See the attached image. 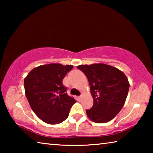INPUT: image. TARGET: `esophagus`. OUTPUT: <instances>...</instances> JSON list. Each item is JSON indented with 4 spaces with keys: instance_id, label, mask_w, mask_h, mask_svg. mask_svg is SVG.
<instances>
[{
    "instance_id": "obj_1",
    "label": "esophagus",
    "mask_w": 153,
    "mask_h": 153,
    "mask_svg": "<svg viewBox=\"0 0 153 153\" xmlns=\"http://www.w3.org/2000/svg\"><path fill=\"white\" fill-rule=\"evenodd\" d=\"M78 98H79V100H81L82 98V94H81L80 96H79V97H78Z\"/></svg>"
}]
</instances>
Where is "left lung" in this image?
I'll list each match as a JSON object with an SVG mask.
<instances>
[{
    "label": "left lung",
    "instance_id": "8db88e82",
    "mask_svg": "<svg viewBox=\"0 0 153 153\" xmlns=\"http://www.w3.org/2000/svg\"><path fill=\"white\" fill-rule=\"evenodd\" d=\"M88 79L94 104L86 110L95 123L111 121L120 113L126 102L129 84L122 71L113 66L99 63L77 66Z\"/></svg>",
    "mask_w": 153,
    "mask_h": 153
}]
</instances>
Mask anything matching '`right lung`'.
I'll use <instances>...</instances> for the list:
<instances>
[{"label": "right lung", "instance_id": "1", "mask_svg": "<svg viewBox=\"0 0 153 153\" xmlns=\"http://www.w3.org/2000/svg\"><path fill=\"white\" fill-rule=\"evenodd\" d=\"M73 65L53 63L33 69L24 79L25 96L33 112L44 122L57 124L68 117L76 100L67 94L63 79Z\"/></svg>", "mask_w": 153, "mask_h": 153}]
</instances>
